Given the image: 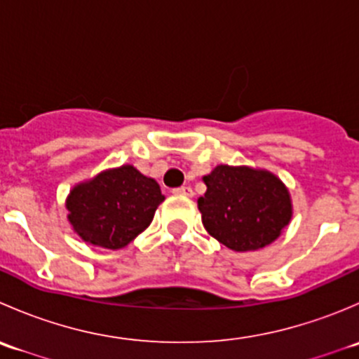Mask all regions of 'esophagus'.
I'll return each instance as SVG.
<instances>
[{"label": "esophagus", "instance_id": "obj_1", "mask_svg": "<svg viewBox=\"0 0 359 359\" xmlns=\"http://www.w3.org/2000/svg\"><path fill=\"white\" fill-rule=\"evenodd\" d=\"M173 193L180 194V196H187V198H193L194 196V191H193V187H191V186L177 187V189H173Z\"/></svg>", "mask_w": 359, "mask_h": 359}]
</instances>
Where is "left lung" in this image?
Masks as SVG:
<instances>
[{"instance_id":"8db88e82","label":"left lung","mask_w":359,"mask_h":359,"mask_svg":"<svg viewBox=\"0 0 359 359\" xmlns=\"http://www.w3.org/2000/svg\"><path fill=\"white\" fill-rule=\"evenodd\" d=\"M203 180L206 193L198 200L203 226L229 250L267 247L290 224V191L269 170L217 165Z\"/></svg>"}]
</instances>
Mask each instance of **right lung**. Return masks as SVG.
I'll return each instance as SVG.
<instances>
[{"label":"right lung","instance_id":"right-lung-1","mask_svg":"<svg viewBox=\"0 0 359 359\" xmlns=\"http://www.w3.org/2000/svg\"><path fill=\"white\" fill-rule=\"evenodd\" d=\"M163 201L156 180L133 165H121L102 170L69 191L67 220L85 243L121 250L147 229Z\"/></svg>","mask_w":359,"mask_h":359}]
</instances>
